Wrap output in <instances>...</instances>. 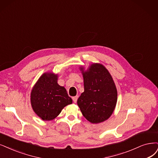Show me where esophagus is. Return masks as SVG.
<instances>
[{
  "mask_svg": "<svg viewBox=\"0 0 158 158\" xmlns=\"http://www.w3.org/2000/svg\"><path fill=\"white\" fill-rule=\"evenodd\" d=\"M77 99H78V96H74V97H73V98H72V100H73V102H74V103H76V102H77Z\"/></svg>",
  "mask_w": 158,
  "mask_h": 158,
  "instance_id": "obj_1",
  "label": "esophagus"
}]
</instances>
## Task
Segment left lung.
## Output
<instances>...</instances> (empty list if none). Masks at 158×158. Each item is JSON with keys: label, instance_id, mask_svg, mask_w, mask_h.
Listing matches in <instances>:
<instances>
[{"label": "left lung", "instance_id": "left-lung-1", "mask_svg": "<svg viewBox=\"0 0 158 158\" xmlns=\"http://www.w3.org/2000/svg\"><path fill=\"white\" fill-rule=\"evenodd\" d=\"M84 79V92L77 105L85 118L92 124L107 120L117 102V90L108 70L102 64L94 63L86 71L81 67Z\"/></svg>", "mask_w": 158, "mask_h": 158}]
</instances>
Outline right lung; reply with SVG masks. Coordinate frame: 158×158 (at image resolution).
<instances>
[{"instance_id":"add662e5","label":"right lung","mask_w":158,"mask_h":158,"mask_svg":"<svg viewBox=\"0 0 158 158\" xmlns=\"http://www.w3.org/2000/svg\"><path fill=\"white\" fill-rule=\"evenodd\" d=\"M58 75L45 73L34 86L31 94V106L43 120H51L59 114L62 109L72 103L66 89L57 83Z\"/></svg>"}]
</instances>
